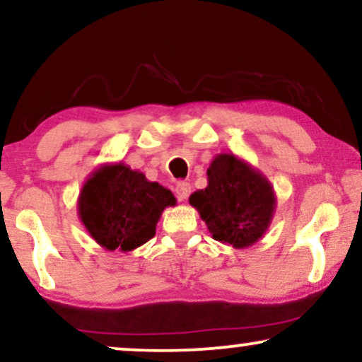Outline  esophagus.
Instances as JSON below:
<instances>
[{
	"instance_id": "esophagus-1",
	"label": "esophagus",
	"mask_w": 362,
	"mask_h": 362,
	"mask_svg": "<svg viewBox=\"0 0 362 362\" xmlns=\"http://www.w3.org/2000/svg\"><path fill=\"white\" fill-rule=\"evenodd\" d=\"M176 196L180 201H185L191 194V185L187 181H181L176 185Z\"/></svg>"
}]
</instances>
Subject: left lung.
I'll list each match as a JSON object with an SVG mask.
<instances>
[{"mask_svg": "<svg viewBox=\"0 0 362 362\" xmlns=\"http://www.w3.org/2000/svg\"><path fill=\"white\" fill-rule=\"evenodd\" d=\"M189 204L206 222L212 239L247 249L269 230L276 207L272 182L232 153H219L207 168V186L192 192Z\"/></svg>", "mask_w": 362, "mask_h": 362, "instance_id": "8db88e82", "label": "left lung"}]
</instances>
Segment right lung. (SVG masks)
<instances>
[{"label": "right lung", "instance_id": "right-lung-1", "mask_svg": "<svg viewBox=\"0 0 362 362\" xmlns=\"http://www.w3.org/2000/svg\"><path fill=\"white\" fill-rule=\"evenodd\" d=\"M176 197L125 163H103L83 182L77 211L83 227L107 250L132 252L156 234L163 211Z\"/></svg>", "mask_w": 362, "mask_h": 362}]
</instances>
